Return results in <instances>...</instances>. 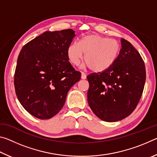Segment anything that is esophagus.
I'll use <instances>...</instances> for the list:
<instances>
[{
    "label": "esophagus",
    "instance_id": "34e87169",
    "mask_svg": "<svg viewBox=\"0 0 157 157\" xmlns=\"http://www.w3.org/2000/svg\"><path fill=\"white\" fill-rule=\"evenodd\" d=\"M86 78V74H85L84 73H82V74H81V79H85Z\"/></svg>",
    "mask_w": 157,
    "mask_h": 157
}]
</instances>
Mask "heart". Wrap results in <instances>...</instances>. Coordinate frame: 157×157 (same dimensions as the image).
<instances>
[{
    "label": "heart",
    "mask_w": 157,
    "mask_h": 157,
    "mask_svg": "<svg viewBox=\"0 0 157 157\" xmlns=\"http://www.w3.org/2000/svg\"><path fill=\"white\" fill-rule=\"evenodd\" d=\"M120 45L115 39H107L98 34H88L78 42L69 45L68 57L71 63L78 66L83 59L84 66L90 67L94 72L105 71L112 66L118 57Z\"/></svg>",
    "instance_id": "1"
}]
</instances>
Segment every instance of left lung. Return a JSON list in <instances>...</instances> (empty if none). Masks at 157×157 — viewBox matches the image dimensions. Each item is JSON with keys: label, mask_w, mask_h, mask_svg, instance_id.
Segmentation results:
<instances>
[{"label": "left lung", "mask_w": 157, "mask_h": 157, "mask_svg": "<svg viewBox=\"0 0 157 157\" xmlns=\"http://www.w3.org/2000/svg\"><path fill=\"white\" fill-rule=\"evenodd\" d=\"M112 66L87 76L90 108L102 121L116 122L129 116L139 103L146 78L145 63L139 52L125 39Z\"/></svg>", "instance_id": "obj_1"}]
</instances>
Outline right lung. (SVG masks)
<instances>
[{"instance_id":"right-lung-1","label":"right lung","mask_w":157,"mask_h":157,"mask_svg":"<svg viewBox=\"0 0 157 157\" xmlns=\"http://www.w3.org/2000/svg\"><path fill=\"white\" fill-rule=\"evenodd\" d=\"M72 29L46 31L22 48L14 74L18 101L31 115L51 118L64 105L70 89L81 78L68 62L67 50L75 36Z\"/></svg>"}]
</instances>
